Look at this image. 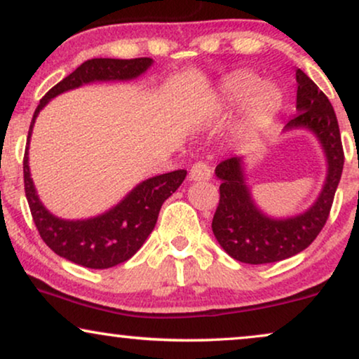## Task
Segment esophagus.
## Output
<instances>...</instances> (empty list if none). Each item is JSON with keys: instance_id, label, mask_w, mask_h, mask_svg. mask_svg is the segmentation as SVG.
Returning <instances> with one entry per match:
<instances>
[{"instance_id": "34e87169", "label": "esophagus", "mask_w": 359, "mask_h": 359, "mask_svg": "<svg viewBox=\"0 0 359 359\" xmlns=\"http://www.w3.org/2000/svg\"><path fill=\"white\" fill-rule=\"evenodd\" d=\"M210 176H212V171H210V166L205 161H198L189 170V178L193 181H205L210 180Z\"/></svg>"}]
</instances>
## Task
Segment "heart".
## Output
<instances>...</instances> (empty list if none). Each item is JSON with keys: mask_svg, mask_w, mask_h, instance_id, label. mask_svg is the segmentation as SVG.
Here are the masks:
<instances>
[{"mask_svg": "<svg viewBox=\"0 0 359 359\" xmlns=\"http://www.w3.org/2000/svg\"><path fill=\"white\" fill-rule=\"evenodd\" d=\"M224 100L230 106L247 104L243 127L257 132L268 124L281 106V93L271 83H262L253 73L238 72L224 83Z\"/></svg>", "mask_w": 359, "mask_h": 359, "instance_id": "obj_1", "label": "heart"}]
</instances>
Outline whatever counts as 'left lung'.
I'll return each mask as SVG.
<instances>
[{
  "mask_svg": "<svg viewBox=\"0 0 359 359\" xmlns=\"http://www.w3.org/2000/svg\"><path fill=\"white\" fill-rule=\"evenodd\" d=\"M299 111L284 130L309 129L316 134L327 156V178L322 193L306 212L271 219L257 208L245 183L242 156L220 161L215 175L222 181L212 219V232L230 257L248 264L276 263L306 250L325 225L340 183L345 154L332 102L302 70H296Z\"/></svg>",
  "mask_w": 359,
  "mask_h": 359,
  "instance_id": "left-lung-1",
  "label": "left lung"
}]
</instances>
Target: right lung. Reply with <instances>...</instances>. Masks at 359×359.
Here are the masks:
<instances>
[{"mask_svg": "<svg viewBox=\"0 0 359 359\" xmlns=\"http://www.w3.org/2000/svg\"><path fill=\"white\" fill-rule=\"evenodd\" d=\"M151 58H91L75 72L57 83L39 102L29 127L27 145L24 151V191L34 224L47 247L58 257L91 269H106L124 263L134 257L154 230L161 204L180 188L186 178V170L158 175L142 181L116 208L97 217L86 220H63L43 208L34 188L29 171V140L36 117L52 97L91 81L134 80L147 72Z\"/></svg>", "mask_w": 359, "mask_h": 359, "instance_id": "add662e5", "label": "right lung"}]
</instances>
